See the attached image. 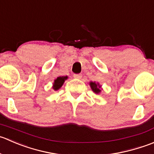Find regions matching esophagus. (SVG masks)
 I'll return each instance as SVG.
<instances>
[{
	"label": "esophagus",
	"mask_w": 154,
	"mask_h": 154,
	"mask_svg": "<svg viewBox=\"0 0 154 154\" xmlns=\"http://www.w3.org/2000/svg\"><path fill=\"white\" fill-rule=\"evenodd\" d=\"M73 77L75 78V79H82V74H74Z\"/></svg>",
	"instance_id": "obj_1"
}]
</instances>
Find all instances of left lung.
I'll use <instances>...</instances> for the list:
<instances>
[{
    "label": "left lung",
    "mask_w": 154,
    "mask_h": 154,
    "mask_svg": "<svg viewBox=\"0 0 154 154\" xmlns=\"http://www.w3.org/2000/svg\"><path fill=\"white\" fill-rule=\"evenodd\" d=\"M89 85H90V87H91V90H92L95 94H100V93H101L103 88H102V85H100V83L96 82H90Z\"/></svg>",
    "instance_id": "8db88e82"
}]
</instances>
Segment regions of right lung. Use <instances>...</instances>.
Masks as SVG:
<instances>
[{
	"label": "right lung",
	"mask_w": 154,
	"mask_h": 154,
	"mask_svg": "<svg viewBox=\"0 0 154 154\" xmlns=\"http://www.w3.org/2000/svg\"><path fill=\"white\" fill-rule=\"evenodd\" d=\"M68 79L67 75L66 76H59L57 77V79H55L53 82L52 88L54 91H57V90L60 89L62 86H63V83H64L65 81Z\"/></svg>",
	"instance_id": "add662e5"
}]
</instances>
